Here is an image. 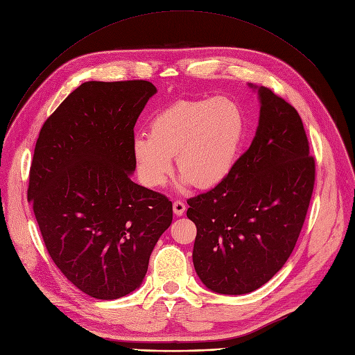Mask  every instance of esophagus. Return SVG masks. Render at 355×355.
Instances as JSON below:
<instances>
[{"instance_id":"esophagus-1","label":"esophagus","mask_w":355,"mask_h":355,"mask_svg":"<svg viewBox=\"0 0 355 355\" xmlns=\"http://www.w3.org/2000/svg\"><path fill=\"white\" fill-rule=\"evenodd\" d=\"M186 211V205L182 200H175L173 202V213L176 216H182Z\"/></svg>"}]
</instances>
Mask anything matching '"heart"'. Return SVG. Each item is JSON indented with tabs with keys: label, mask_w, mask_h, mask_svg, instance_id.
<instances>
[{
	"label": "heart",
	"mask_w": 355,
	"mask_h": 355,
	"mask_svg": "<svg viewBox=\"0 0 355 355\" xmlns=\"http://www.w3.org/2000/svg\"><path fill=\"white\" fill-rule=\"evenodd\" d=\"M244 136L246 116L236 101L227 96L187 99L156 114L149 136H136L132 150L150 187L166 182L176 156L183 184L211 189L233 171Z\"/></svg>",
	"instance_id": "heart-1"
}]
</instances>
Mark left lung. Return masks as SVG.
<instances>
[{"label":"left lung","instance_id":"8db88e82","mask_svg":"<svg viewBox=\"0 0 355 355\" xmlns=\"http://www.w3.org/2000/svg\"><path fill=\"white\" fill-rule=\"evenodd\" d=\"M259 96L250 148L222 183L187 199L186 214L198 229L195 270L219 294L254 291L284 266L314 189L315 160L295 107L266 87Z\"/></svg>","mask_w":355,"mask_h":355}]
</instances>
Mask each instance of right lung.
Returning <instances> with one entry per match:
<instances>
[{"instance_id": "add662e5", "label": "right lung", "mask_w": 355, "mask_h": 355, "mask_svg": "<svg viewBox=\"0 0 355 355\" xmlns=\"http://www.w3.org/2000/svg\"><path fill=\"white\" fill-rule=\"evenodd\" d=\"M156 88L148 80H89L42 125L28 199L45 248L80 291L115 300L138 288L173 219L172 202L130 175L133 128Z\"/></svg>"}]
</instances>
